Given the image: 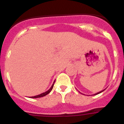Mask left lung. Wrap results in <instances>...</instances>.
<instances>
[{
  "instance_id": "obj_1",
  "label": "left lung",
  "mask_w": 124,
  "mask_h": 124,
  "mask_svg": "<svg viewBox=\"0 0 124 124\" xmlns=\"http://www.w3.org/2000/svg\"><path fill=\"white\" fill-rule=\"evenodd\" d=\"M105 89H104V90H102V91H100V92H97V93H95L94 94V95H97V94H99V93H101V92H103L104 91Z\"/></svg>"
}]
</instances>
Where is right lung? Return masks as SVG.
Masks as SVG:
<instances>
[{
	"mask_svg": "<svg viewBox=\"0 0 124 124\" xmlns=\"http://www.w3.org/2000/svg\"><path fill=\"white\" fill-rule=\"evenodd\" d=\"M54 82H55V80L54 81V82H53V85H52V86H51L50 88L49 89H48V91H46V92H43V93H41V94H39V95H38L33 96V97H30V98H40V97H44V96H46V95L48 94V93H49L51 91H52V89H53V86H54Z\"/></svg>",
	"mask_w": 124,
	"mask_h": 124,
	"instance_id": "right-lung-1",
	"label": "right lung"
}]
</instances>
